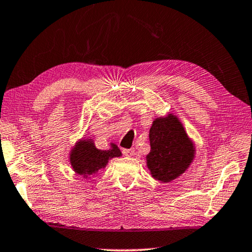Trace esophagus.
Instances as JSON below:
<instances>
[{
    "mask_svg": "<svg viewBox=\"0 0 252 252\" xmlns=\"http://www.w3.org/2000/svg\"><path fill=\"white\" fill-rule=\"evenodd\" d=\"M122 153L125 154L126 156H129V157H131V156H133V155H134V149H133V148H131V149H123V150H122Z\"/></svg>",
    "mask_w": 252,
    "mask_h": 252,
    "instance_id": "34e87169",
    "label": "esophagus"
}]
</instances>
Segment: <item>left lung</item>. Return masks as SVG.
I'll return each instance as SVG.
<instances>
[{
	"instance_id": "left-lung-1",
	"label": "left lung",
	"mask_w": 252,
	"mask_h": 252,
	"mask_svg": "<svg viewBox=\"0 0 252 252\" xmlns=\"http://www.w3.org/2000/svg\"><path fill=\"white\" fill-rule=\"evenodd\" d=\"M149 141L150 152L146 156L147 168L152 178L162 183L181 176L196 157V144L173 113L154 120Z\"/></svg>"
}]
</instances>
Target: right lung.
<instances>
[{
	"instance_id": "right-lung-1",
	"label": "right lung",
	"mask_w": 252,
	"mask_h": 252,
	"mask_svg": "<svg viewBox=\"0 0 252 252\" xmlns=\"http://www.w3.org/2000/svg\"><path fill=\"white\" fill-rule=\"evenodd\" d=\"M121 156V150L114 142H111L106 149H98L93 138L84 137L74 142L69 153V162L74 173L88 180L106 167L108 160Z\"/></svg>"
}]
</instances>
